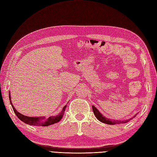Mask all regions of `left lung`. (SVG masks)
Returning <instances> with one entry per match:
<instances>
[{
	"mask_svg": "<svg viewBox=\"0 0 157 157\" xmlns=\"http://www.w3.org/2000/svg\"><path fill=\"white\" fill-rule=\"evenodd\" d=\"M92 109H93V112L94 113L95 116H96V117L99 121L103 122V123H105V124H110V125L120 124H123V123H126L128 122H129L130 120H132V118L136 117V116L137 115V114H138V113H137L134 116H133L131 118H130V119H126V120H124V121L112 120V119H111V118H106L105 116H103L102 114L98 111V109L96 107H94V105H92Z\"/></svg>",
	"mask_w": 157,
	"mask_h": 157,
	"instance_id": "obj_1",
	"label": "left lung"
}]
</instances>
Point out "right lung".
I'll return each mask as SVG.
<instances>
[{
    "label": "right lung",
    "instance_id": "add662e5",
    "mask_svg": "<svg viewBox=\"0 0 157 157\" xmlns=\"http://www.w3.org/2000/svg\"><path fill=\"white\" fill-rule=\"evenodd\" d=\"M9 99H10V102L11 105L12 107L13 110L15 113L16 116L19 118V119L21 120L22 122H23L25 124H29L31 126H48L52 124H54L55 123L61 121V118H63V116L64 115V112L67 107V105H65L62 109V111L59 115L56 116H52L48 118H46L44 117H27L25 115H23L22 114L20 113L18 111H17L16 109L14 108L13 104L12 103L11 97H10V93L9 92Z\"/></svg>",
    "mask_w": 157,
    "mask_h": 157
}]
</instances>
